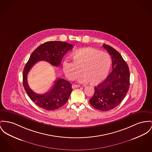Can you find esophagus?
I'll use <instances>...</instances> for the list:
<instances>
[{
  "instance_id": "34e87169",
  "label": "esophagus",
  "mask_w": 152,
  "mask_h": 152,
  "mask_svg": "<svg viewBox=\"0 0 152 152\" xmlns=\"http://www.w3.org/2000/svg\"><path fill=\"white\" fill-rule=\"evenodd\" d=\"M79 87H80V85H78L73 84V85H72V89H75V88H79Z\"/></svg>"
}]
</instances>
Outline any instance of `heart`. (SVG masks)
<instances>
[{
    "instance_id": "heart-1",
    "label": "heart",
    "mask_w": 152,
    "mask_h": 152,
    "mask_svg": "<svg viewBox=\"0 0 152 152\" xmlns=\"http://www.w3.org/2000/svg\"><path fill=\"white\" fill-rule=\"evenodd\" d=\"M73 61L65 60L63 63V70L66 77L70 80L78 78L80 82H90L96 85L104 81L107 77L111 67L110 56L92 48L82 49L72 55Z\"/></svg>"
}]
</instances>
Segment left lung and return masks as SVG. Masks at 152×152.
<instances>
[{"label":"left lung","mask_w":152,"mask_h":152,"mask_svg":"<svg viewBox=\"0 0 152 152\" xmlns=\"http://www.w3.org/2000/svg\"><path fill=\"white\" fill-rule=\"evenodd\" d=\"M112 58V71L107 78L95 86L89 102L96 109L108 111L119 105L130 87V71L121 55L111 46L103 44Z\"/></svg>","instance_id":"8db88e82"}]
</instances>
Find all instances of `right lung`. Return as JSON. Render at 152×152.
I'll list each match as a JSON object with an SVG mask.
<instances>
[{
    "label": "right lung",
    "mask_w": 152,
    "mask_h": 152,
    "mask_svg": "<svg viewBox=\"0 0 152 152\" xmlns=\"http://www.w3.org/2000/svg\"><path fill=\"white\" fill-rule=\"evenodd\" d=\"M73 46L63 41H48L38 47L31 54L23 71V85L28 95L37 106L48 111L57 110L68 100L72 91L71 84L62 78H56L51 90L40 94L29 86L27 76L31 68L39 61H46L54 66H59L64 55Z\"/></svg>",
    "instance_id": "add662e5"
}]
</instances>
